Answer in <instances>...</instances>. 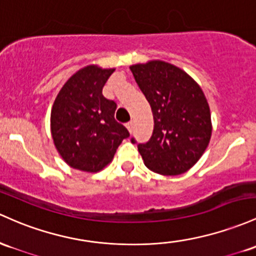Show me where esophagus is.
Segmentation results:
<instances>
[{
  "mask_svg": "<svg viewBox=\"0 0 256 256\" xmlns=\"http://www.w3.org/2000/svg\"><path fill=\"white\" fill-rule=\"evenodd\" d=\"M126 128H128V132H132L134 131V122H128V124H126Z\"/></svg>",
  "mask_w": 256,
  "mask_h": 256,
  "instance_id": "obj_1",
  "label": "esophagus"
}]
</instances>
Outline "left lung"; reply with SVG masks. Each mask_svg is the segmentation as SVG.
I'll return each instance as SVG.
<instances>
[{
  "label": "left lung",
  "instance_id": "1",
  "mask_svg": "<svg viewBox=\"0 0 256 256\" xmlns=\"http://www.w3.org/2000/svg\"><path fill=\"white\" fill-rule=\"evenodd\" d=\"M130 69L154 119L150 140L137 144L144 165L160 175L186 172L203 156L212 137L203 91L187 72L166 62L150 60ZM131 142L136 143L134 138Z\"/></svg>",
  "mask_w": 256,
  "mask_h": 256
}]
</instances>
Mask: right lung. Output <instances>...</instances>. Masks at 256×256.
I'll return each instance as SVG.
<instances>
[{"instance_id":"obj_1","label":"right lung","mask_w":256,"mask_h":256,"mask_svg":"<svg viewBox=\"0 0 256 256\" xmlns=\"http://www.w3.org/2000/svg\"><path fill=\"white\" fill-rule=\"evenodd\" d=\"M114 69L88 66L64 84L50 112V132L58 153L74 169L97 172L113 159L128 128L114 118L116 103L102 94Z\"/></svg>"}]
</instances>
